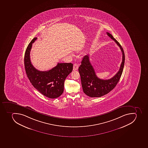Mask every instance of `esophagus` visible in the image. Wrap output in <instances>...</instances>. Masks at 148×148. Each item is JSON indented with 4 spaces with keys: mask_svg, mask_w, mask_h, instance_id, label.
Wrapping results in <instances>:
<instances>
[{
    "mask_svg": "<svg viewBox=\"0 0 148 148\" xmlns=\"http://www.w3.org/2000/svg\"><path fill=\"white\" fill-rule=\"evenodd\" d=\"M79 67V65L78 64L75 63L73 65V70L74 71H75V70H77L78 69Z\"/></svg>",
    "mask_w": 148,
    "mask_h": 148,
    "instance_id": "obj_1",
    "label": "esophagus"
}]
</instances>
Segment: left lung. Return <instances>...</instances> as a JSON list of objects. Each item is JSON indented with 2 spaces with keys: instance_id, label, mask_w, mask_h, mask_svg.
I'll use <instances>...</instances> for the list:
<instances>
[{
  "instance_id": "left-lung-1",
  "label": "left lung",
  "mask_w": 148,
  "mask_h": 148,
  "mask_svg": "<svg viewBox=\"0 0 148 148\" xmlns=\"http://www.w3.org/2000/svg\"><path fill=\"white\" fill-rule=\"evenodd\" d=\"M107 35L115 41L121 49L122 52V61L119 71L112 78L103 79L99 78L95 71L90 61L88 55L84 56L79 67V72L81 76V82L83 92L87 96L91 97H99L109 93L114 88L119 82L124 66V51L123 48L117 40L109 33L106 32Z\"/></svg>"
}]
</instances>
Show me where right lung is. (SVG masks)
<instances>
[{
  "mask_svg": "<svg viewBox=\"0 0 148 148\" xmlns=\"http://www.w3.org/2000/svg\"><path fill=\"white\" fill-rule=\"evenodd\" d=\"M37 39L34 37L25 51L24 66L28 78L33 86L42 94L50 98H56L63 93L64 82L72 72L73 64L59 63L51 69L40 71L35 69L31 63L30 52L32 44Z\"/></svg>",
  "mask_w": 148,
  "mask_h": 148,
  "instance_id": "1",
  "label": "right lung"
}]
</instances>
